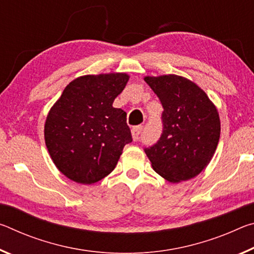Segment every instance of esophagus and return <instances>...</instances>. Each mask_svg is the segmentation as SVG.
Wrapping results in <instances>:
<instances>
[{
  "mask_svg": "<svg viewBox=\"0 0 254 254\" xmlns=\"http://www.w3.org/2000/svg\"><path fill=\"white\" fill-rule=\"evenodd\" d=\"M142 132V127H133L132 128V137H133V140L134 141H136L137 139H139V135H140V133Z\"/></svg>",
  "mask_w": 254,
  "mask_h": 254,
  "instance_id": "obj_1",
  "label": "esophagus"
}]
</instances>
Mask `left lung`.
<instances>
[{"label": "left lung", "instance_id": "1", "mask_svg": "<svg viewBox=\"0 0 254 254\" xmlns=\"http://www.w3.org/2000/svg\"><path fill=\"white\" fill-rule=\"evenodd\" d=\"M160 100L163 130L144 151L153 170L170 183L196 177L215 153L221 134L216 106L194 81L178 75L145 76Z\"/></svg>", "mask_w": 254, "mask_h": 254}]
</instances>
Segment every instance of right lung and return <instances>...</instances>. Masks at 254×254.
Listing matches in <instances>:
<instances>
[{
	"label": "right lung",
	"instance_id": "1",
	"mask_svg": "<svg viewBox=\"0 0 254 254\" xmlns=\"http://www.w3.org/2000/svg\"><path fill=\"white\" fill-rule=\"evenodd\" d=\"M126 72L85 75L71 80L45 123L47 149L58 170L72 182L91 185L114 170L132 141L127 113L113 107L126 87Z\"/></svg>",
	"mask_w": 254,
	"mask_h": 254
}]
</instances>
